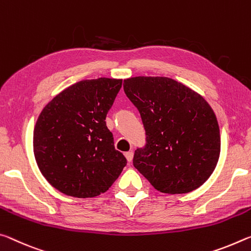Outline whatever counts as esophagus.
I'll use <instances>...</instances> for the list:
<instances>
[{"label":"esophagus","mask_w":251,"mask_h":251,"mask_svg":"<svg viewBox=\"0 0 251 251\" xmlns=\"http://www.w3.org/2000/svg\"><path fill=\"white\" fill-rule=\"evenodd\" d=\"M125 155H126V160H128L129 162L132 161V159H133V152H132V151H128V152L125 153Z\"/></svg>","instance_id":"34e87169"}]
</instances>
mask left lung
Returning <instances> with one entry per match:
<instances>
[{
	"label": "left lung",
	"instance_id": "1",
	"mask_svg": "<svg viewBox=\"0 0 251 251\" xmlns=\"http://www.w3.org/2000/svg\"><path fill=\"white\" fill-rule=\"evenodd\" d=\"M123 90L140 112L147 145L137 149L135 169L163 194L194 191L218 163L220 130L208 102L166 76H134Z\"/></svg>",
	"mask_w": 251,
	"mask_h": 251
}]
</instances>
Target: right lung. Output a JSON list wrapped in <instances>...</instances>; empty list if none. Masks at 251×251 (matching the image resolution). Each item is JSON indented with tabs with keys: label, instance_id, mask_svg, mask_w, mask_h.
<instances>
[{
	"label": "right lung",
	"instance_id": "1",
	"mask_svg": "<svg viewBox=\"0 0 251 251\" xmlns=\"http://www.w3.org/2000/svg\"><path fill=\"white\" fill-rule=\"evenodd\" d=\"M121 79L82 80L64 89L41 111L33 152L52 187L75 198L103 194L126 164L105 123Z\"/></svg>",
	"mask_w": 251,
	"mask_h": 251
}]
</instances>
